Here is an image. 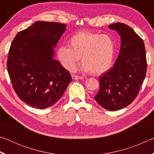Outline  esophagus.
Returning a JSON list of instances; mask_svg holds the SVG:
<instances>
[{"label":"esophagus","mask_w":154,"mask_h":154,"mask_svg":"<svg viewBox=\"0 0 154 154\" xmlns=\"http://www.w3.org/2000/svg\"><path fill=\"white\" fill-rule=\"evenodd\" d=\"M72 79H74V80H78V79H83V77L78 76V75H72Z\"/></svg>","instance_id":"1"}]
</instances>
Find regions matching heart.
Returning <instances> with one entry per match:
<instances>
[{"instance_id":"heart-1","label":"heart","mask_w":154,"mask_h":154,"mask_svg":"<svg viewBox=\"0 0 154 154\" xmlns=\"http://www.w3.org/2000/svg\"><path fill=\"white\" fill-rule=\"evenodd\" d=\"M69 46L60 45L56 55L65 69L72 71L80 57L83 64L80 69L99 75L111 67L113 60L116 45L108 35L82 31L71 36L68 40Z\"/></svg>"}]
</instances>
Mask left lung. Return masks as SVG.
Wrapping results in <instances>:
<instances>
[{
    "instance_id": "left-lung-1",
    "label": "left lung",
    "mask_w": 154,
    "mask_h": 154,
    "mask_svg": "<svg viewBox=\"0 0 154 154\" xmlns=\"http://www.w3.org/2000/svg\"><path fill=\"white\" fill-rule=\"evenodd\" d=\"M121 36V48L113 66L99 78L100 89L94 97L102 107L116 111L129 105L139 94L147 71L143 41L123 23L109 26Z\"/></svg>"
}]
</instances>
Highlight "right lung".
<instances>
[{"label": "right lung", "mask_w": 154, "mask_h": 154, "mask_svg": "<svg viewBox=\"0 0 154 154\" xmlns=\"http://www.w3.org/2000/svg\"><path fill=\"white\" fill-rule=\"evenodd\" d=\"M66 24L36 22L15 36L9 51L7 71L19 98L30 106L45 109L60 98L72 80L53 58Z\"/></svg>", "instance_id": "obj_1"}]
</instances>
